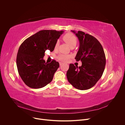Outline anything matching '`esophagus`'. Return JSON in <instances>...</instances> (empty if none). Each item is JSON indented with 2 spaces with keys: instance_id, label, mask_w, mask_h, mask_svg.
<instances>
[{
  "instance_id": "1",
  "label": "esophagus",
  "mask_w": 125,
  "mask_h": 125,
  "mask_svg": "<svg viewBox=\"0 0 125 125\" xmlns=\"http://www.w3.org/2000/svg\"><path fill=\"white\" fill-rule=\"evenodd\" d=\"M63 64V63H62V62H60V63H59V64H60V66H61V65H62V64Z\"/></svg>"
}]
</instances>
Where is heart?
I'll return each mask as SVG.
<instances>
[{
    "label": "heart",
    "instance_id": "obj_1",
    "mask_svg": "<svg viewBox=\"0 0 125 125\" xmlns=\"http://www.w3.org/2000/svg\"><path fill=\"white\" fill-rule=\"evenodd\" d=\"M63 41L71 48L75 47L77 43V39L74 34L72 33H67L63 37ZM59 44V42H57L55 45V48H56ZM71 56L68 55H59L57 57L58 60L62 62H67L70 58Z\"/></svg>",
    "mask_w": 125,
    "mask_h": 125
}]
</instances>
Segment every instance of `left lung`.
Here are the masks:
<instances>
[{"label":"left lung","instance_id":"1","mask_svg":"<svg viewBox=\"0 0 125 125\" xmlns=\"http://www.w3.org/2000/svg\"><path fill=\"white\" fill-rule=\"evenodd\" d=\"M80 46L75 59L81 60L80 67L70 64L67 72L68 82L80 90H86L93 87L101 77L106 64L103 48L99 41L92 35L82 31L76 32Z\"/></svg>","mask_w":125,"mask_h":125}]
</instances>
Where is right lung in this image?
Returning a JSON list of instances; mask_svg holds the SVG:
<instances>
[{
  "label": "right lung",
  "mask_w": 125,
  "mask_h": 125,
  "mask_svg": "<svg viewBox=\"0 0 125 125\" xmlns=\"http://www.w3.org/2000/svg\"><path fill=\"white\" fill-rule=\"evenodd\" d=\"M63 31L42 30L25 40L18 51L16 64L24 83L32 88H40L50 83L57 69L58 62L45 63V52H52Z\"/></svg>",
  "instance_id": "1"
}]
</instances>
